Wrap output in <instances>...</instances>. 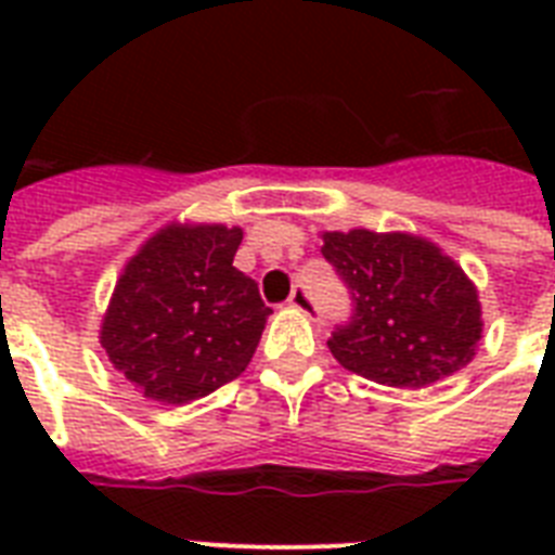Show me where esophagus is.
<instances>
[{
  "instance_id": "obj_1",
  "label": "esophagus",
  "mask_w": 555,
  "mask_h": 555,
  "mask_svg": "<svg viewBox=\"0 0 555 555\" xmlns=\"http://www.w3.org/2000/svg\"><path fill=\"white\" fill-rule=\"evenodd\" d=\"M287 305H291V308H296V311H302L305 317H311V320H317V317H320V308H317V302H313L311 294H308L305 287H294V291H291V299H287Z\"/></svg>"
}]
</instances>
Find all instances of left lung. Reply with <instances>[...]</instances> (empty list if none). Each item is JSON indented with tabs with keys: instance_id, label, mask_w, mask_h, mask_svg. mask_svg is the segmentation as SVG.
<instances>
[{
	"instance_id": "left-lung-1",
	"label": "left lung",
	"mask_w": 555,
	"mask_h": 555,
	"mask_svg": "<svg viewBox=\"0 0 555 555\" xmlns=\"http://www.w3.org/2000/svg\"><path fill=\"white\" fill-rule=\"evenodd\" d=\"M322 256L354 299L331 334L343 369L379 386L423 388L473 363L483 320L478 287L438 244L412 233H322Z\"/></svg>"
}]
</instances>
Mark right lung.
Listing matches in <instances>:
<instances>
[{"mask_svg":"<svg viewBox=\"0 0 555 555\" xmlns=\"http://www.w3.org/2000/svg\"><path fill=\"white\" fill-rule=\"evenodd\" d=\"M242 235V227L172 221L126 261L100 346L134 391L184 405L250 365L273 311L233 268Z\"/></svg>","mask_w":555,"mask_h":555,"instance_id":"1","label":"right lung"}]
</instances>
